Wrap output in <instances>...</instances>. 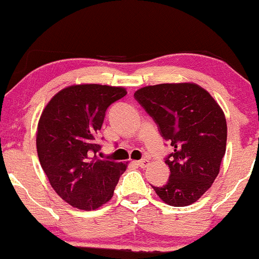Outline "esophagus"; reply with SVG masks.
I'll use <instances>...</instances> for the list:
<instances>
[{
  "label": "esophagus",
  "instance_id": "1",
  "mask_svg": "<svg viewBox=\"0 0 259 259\" xmlns=\"http://www.w3.org/2000/svg\"><path fill=\"white\" fill-rule=\"evenodd\" d=\"M138 165L139 167H141V168H146L148 164H150V160L148 159H140V160H138Z\"/></svg>",
  "mask_w": 259,
  "mask_h": 259
}]
</instances>
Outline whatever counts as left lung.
Listing matches in <instances>:
<instances>
[{
    "instance_id": "8db88e82",
    "label": "left lung",
    "mask_w": 259,
    "mask_h": 259,
    "mask_svg": "<svg viewBox=\"0 0 259 259\" xmlns=\"http://www.w3.org/2000/svg\"><path fill=\"white\" fill-rule=\"evenodd\" d=\"M134 97L174 148L165 158L168 183L153 190L170 206L194 203L219 174L227 148L224 112L209 92L194 82L145 86Z\"/></svg>"
}]
</instances>
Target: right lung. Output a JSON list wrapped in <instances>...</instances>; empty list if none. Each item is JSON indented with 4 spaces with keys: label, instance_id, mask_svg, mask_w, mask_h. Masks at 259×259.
<instances>
[{
    "label": "right lung",
    "instance_id": "1",
    "mask_svg": "<svg viewBox=\"0 0 259 259\" xmlns=\"http://www.w3.org/2000/svg\"><path fill=\"white\" fill-rule=\"evenodd\" d=\"M124 88L81 84L63 89L47 103L37 124L38 160L59 197L79 209H97L113 197L126 164L99 159L97 134L106 111Z\"/></svg>",
    "mask_w": 259,
    "mask_h": 259
}]
</instances>
